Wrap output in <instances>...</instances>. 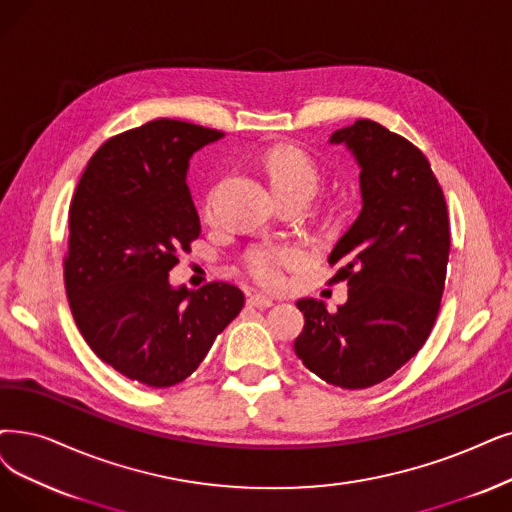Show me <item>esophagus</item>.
I'll return each instance as SVG.
<instances>
[{
	"label": "esophagus",
	"mask_w": 512,
	"mask_h": 512,
	"mask_svg": "<svg viewBox=\"0 0 512 512\" xmlns=\"http://www.w3.org/2000/svg\"><path fill=\"white\" fill-rule=\"evenodd\" d=\"M248 306H254V309H269V306H273V300L262 294H252L248 298Z\"/></svg>",
	"instance_id": "obj_1"
}]
</instances>
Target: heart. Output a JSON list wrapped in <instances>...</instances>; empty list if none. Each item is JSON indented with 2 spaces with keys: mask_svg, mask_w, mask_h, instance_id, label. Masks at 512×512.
Instances as JSON below:
<instances>
[{
  "mask_svg": "<svg viewBox=\"0 0 512 512\" xmlns=\"http://www.w3.org/2000/svg\"><path fill=\"white\" fill-rule=\"evenodd\" d=\"M262 168L267 174L273 191L279 195L306 193L313 195L317 187V170L311 157L292 145H275L264 151ZM212 197L203 201V214L210 216ZM304 260V252L294 243H256L245 250L241 267L250 279L262 288L277 290L285 283V273L298 267Z\"/></svg>",
  "mask_w": 512,
  "mask_h": 512,
  "instance_id": "1",
  "label": "heart"
}]
</instances>
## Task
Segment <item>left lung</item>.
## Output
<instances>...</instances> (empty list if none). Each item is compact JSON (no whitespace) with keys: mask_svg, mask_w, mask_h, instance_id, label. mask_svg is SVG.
Instances as JSON below:
<instances>
[{"mask_svg":"<svg viewBox=\"0 0 512 512\" xmlns=\"http://www.w3.org/2000/svg\"><path fill=\"white\" fill-rule=\"evenodd\" d=\"M361 166L363 210L330 254L332 283H349V300L327 313L302 298L298 359L332 386H374L391 378L431 336L449 262V216L439 180L410 140L372 119L330 138Z\"/></svg>","mask_w":512,"mask_h":512,"instance_id":"obj_1","label":"left lung"}]
</instances>
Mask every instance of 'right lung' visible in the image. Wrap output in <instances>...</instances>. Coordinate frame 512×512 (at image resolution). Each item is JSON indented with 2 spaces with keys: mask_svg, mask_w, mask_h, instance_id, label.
<instances>
[{
  "mask_svg": "<svg viewBox=\"0 0 512 512\" xmlns=\"http://www.w3.org/2000/svg\"><path fill=\"white\" fill-rule=\"evenodd\" d=\"M220 136L166 117L111 136L69 206L63 269L73 319L102 361L151 388L189 378L243 309L237 285L191 292L168 281L201 229L189 157Z\"/></svg>",
  "mask_w": 512,
  "mask_h": 512,
  "instance_id": "right-lung-1",
  "label": "right lung"
}]
</instances>
